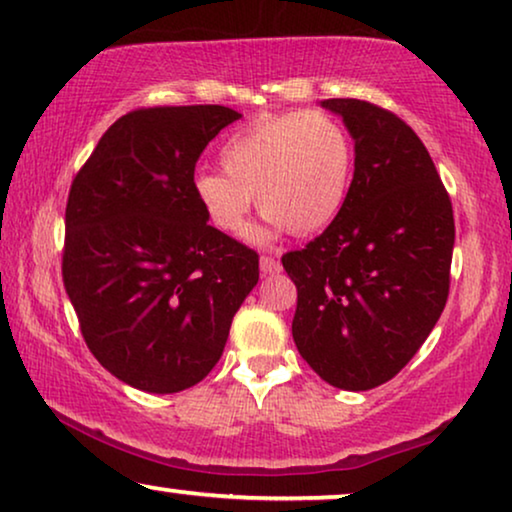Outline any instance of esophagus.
<instances>
[{
	"mask_svg": "<svg viewBox=\"0 0 512 512\" xmlns=\"http://www.w3.org/2000/svg\"><path fill=\"white\" fill-rule=\"evenodd\" d=\"M282 270V263L272 256H261V272L263 275H275V272Z\"/></svg>",
	"mask_w": 512,
	"mask_h": 512,
	"instance_id": "esophagus-1",
	"label": "esophagus"
}]
</instances>
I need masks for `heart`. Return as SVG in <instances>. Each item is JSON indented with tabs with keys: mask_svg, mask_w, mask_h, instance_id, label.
<instances>
[{
	"mask_svg": "<svg viewBox=\"0 0 512 512\" xmlns=\"http://www.w3.org/2000/svg\"><path fill=\"white\" fill-rule=\"evenodd\" d=\"M221 172H200L193 195L223 235H240L251 205L270 230L312 235L345 207L354 172L352 139L324 111H289L249 123L221 146ZM268 240V230H256Z\"/></svg>",
	"mask_w": 512,
	"mask_h": 512,
	"instance_id": "1",
	"label": "heart"
}]
</instances>
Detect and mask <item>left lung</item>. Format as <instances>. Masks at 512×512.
Listing matches in <instances>:
<instances>
[{
    "instance_id": "1",
    "label": "left lung",
    "mask_w": 512,
    "mask_h": 512,
    "mask_svg": "<svg viewBox=\"0 0 512 512\" xmlns=\"http://www.w3.org/2000/svg\"><path fill=\"white\" fill-rule=\"evenodd\" d=\"M354 137L345 207L282 256L298 291L293 342L321 380L366 391L401 373L445 310L452 200L403 118L366 100L321 102Z\"/></svg>"
}]
</instances>
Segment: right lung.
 <instances>
[{
  "mask_svg": "<svg viewBox=\"0 0 512 512\" xmlns=\"http://www.w3.org/2000/svg\"><path fill=\"white\" fill-rule=\"evenodd\" d=\"M237 118L221 104L128 111L69 188L62 282L90 352L135 389L205 380L258 282L256 251L193 195L200 153Z\"/></svg>",
  "mask_w": 512,
  "mask_h": 512,
  "instance_id": "1",
  "label": "right lung"
}]
</instances>
